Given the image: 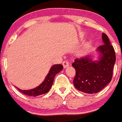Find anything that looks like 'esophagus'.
Returning a JSON list of instances; mask_svg holds the SVG:
<instances>
[{"label": "esophagus", "instance_id": "34e87169", "mask_svg": "<svg viewBox=\"0 0 122 122\" xmlns=\"http://www.w3.org/2000/svg\"><path fill=\"white\" fill-rule=\"evenodd\" d=\"M62 65H63V67L64 68H66L67 67L69 66V62H68L67 61H63V62H62Z\"/></svg>", "mask_w": 122, "mask_h": 122}]
</instances>
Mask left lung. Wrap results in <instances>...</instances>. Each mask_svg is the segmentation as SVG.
I'll return each mask as SVG.
<instances>
[{
    "label": "left lung",
    "mask_w": 122,
    "mask_h": 122,
    "mask_svg": "<svg viewBox=\"0 0 122 122\" xmlns=\"http://www.w3.org/2000/svg\"><path fill=\"white\" fill-rule=\"evenodd\" d=\"M103 44L97 47L101 53L98 61L92 60L90 55L76 58L72 63L76 70L74 86L78 90L88 94L97 93L111 82L116 62L114 47L108 36L102 35Z\"/></svg>",
    "instance_id": "obj_1"
}]
</instances>
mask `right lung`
Here are the masks:
<instances>
[{
  "label": "right lung",
  "mask_w": 122,
  "mask_h": 122,
  "mask_svg": "<svg viewBox=\"0 0 122 122\" xmlns=\"http://www.w3.org/2000/svg\"><path fill=\"white\" fill-rule=\"evenodd\" d=\"M63 69V66L61 64H55L50 69L49 73L47 74L44 81L36 88L34 89L29 90H22L20 88H17L19 91L21 92L26 95L30 96H37L41 95L47 93L51 89L53 84L55 75L60 72Z\"/></svg>",
  "instance_id": "obj_1"
}]
</instances>
